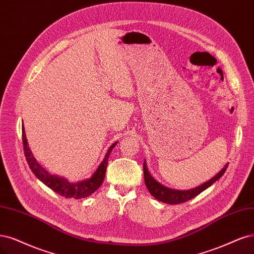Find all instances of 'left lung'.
Here are the masks:
<instances>
[{
    "instance_id": "obj_1",
    "label": "left lung",
    "mask_w": 254,
    "mask_h": 254,
    "mask_svg": "<svg viewBox=\"0 0 254 254\" xmlns=\"http://www.w3.org/2000/svg\"><path fill=\"white\" fill-rule=\"evenodd\" d=\"M227 167H228V164H227L214 178L204 183L203 185H200V186L191 189V190H183V191L182 190H173V189H170V188H167V187L161 185L160 183H157L150 176L149 172H148L145 162H144L143 169H144V179H145L146 187H147L148 191L151 193V195H153L156 199L161 200V202H163V203L177 205V204H182V203L187 202V200L198 195L200 192L206 190L208 187H210L213 183H215L218 179L223 176Z\"/></svg>"
}]
</instances>
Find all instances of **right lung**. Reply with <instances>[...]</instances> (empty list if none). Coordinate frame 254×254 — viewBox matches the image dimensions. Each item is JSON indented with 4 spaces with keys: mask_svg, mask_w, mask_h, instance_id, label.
<instances>
[{
    "mask_svg": "<svg viewBox=\"0 0 254 254\" xmlns=\"http://www.w3.org/2000/svg\"><path fill=\"white\" fill-rule=\"evenodd\" d=\"M22 139H23V147H24V153L26 156V160H27V163L29 165L31 171L34 173V176H36L40 181H42L50 189L57 192L58 194L65 196L67 198L73 197L75 199L89 196L95 190L100 188V186L102 185V183L104 181L105 173H106L110 152L112 151L113 147L117 145V143H115L110 146V148L107 150L106 155H105L104 161L101 163L97 171L93 173V176L89 180L70 183L68 182V180L62 177L49 174L47 170L44 169L42 166L36 161V159L33 157L28 147V143H27V139H26L25 131H24V126L22 128Z\"/></svg>",
    "mask_w": 254,
    "mask_h": 254,
    "instance_id": "right-lung-1",
    "label": "right lung"
}]
</instances>
